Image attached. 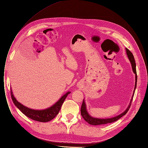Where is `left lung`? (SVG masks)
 Segmentation results:
<instances>
[{
    "instance_id": "8db88e82",
    "label": "left lung",
    "mask_w": 148,
    "mask_h": 148,
    "mask_svg": "<svg viewBox=\"0 0 148 148\" xmlns=\"http://www.w3.org/2000/svg\"><path fill=\"white\" fill-rule=\"evenodd\" d=\"M126 50V53L127 55L128 58V60L130 61V63L132 65V71L133 73L135 74V88H134V90H133V93L132 95V98L130 99V102L128 104V106L127 107V108L125 109V110L123 111V112H122L121 114H119V115L115 116V117H112L111 118H106V119H101V118H97V117H93L92 116H91L88 114L87 110V107H86V104H85V100L84 99L83 102L82 104V106H81V109H80V112H81V115H82V117L84 119V120L87 122L90 125H102V124H106V123H111V122H114L116 121H117L118 119H119L120 118H121L123 116H124L126 114V113L128 112V111L129 110L131 103L132 101V99L133 98V96H134L135 94V89L136 88V82H137V75H136V63H135V58L134 56H133V54L132 53V52L127 49V48L125 49Z\"/></svg>"
}]
</instances>
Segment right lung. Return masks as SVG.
<instances>
[{
    "label": "right lung",
    "instance_id": "obj_1",
    "mask_svg": "<svg viewBox=\"0 0 148 148\" xmlns=\"http://www.w3.org/2000/svg\"><path fill=\"white\" fill-rule=\"evenodd\" d=\"M70 93L71 92L66 93L59 99L58 101H57L51 106L44 109H41V110H37V109H33L27 108L24 106L20 102H18L15 97H14L12 90L11 88V97L14 104L27 117L34 121L42 122H49L56 117L57 114L59 113L62 104L66 98L67 97L68 95H69Z\"/></svg>",
    "mask_w": 148,
    "mask_h": 148
}]
</instances>
